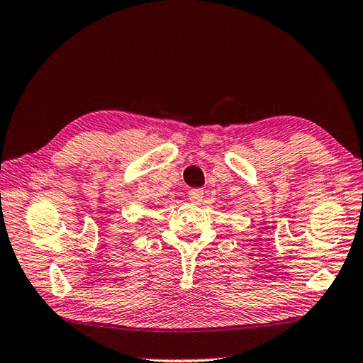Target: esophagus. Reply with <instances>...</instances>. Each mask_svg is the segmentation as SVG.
I'll list each match as a JSON object with an SVG mask.
<instances>
[{
  "instance_id": "34e87169",
  "label": "esophagus",
  "mask_w": 363,
  "mask_h": 363,
  "mask_svg": "<svg viewBox=\"0 0 363 363\" xmlns=\"http://www.w3.org/2000/svg\"><path fill=\"white\" fill-rule=\"evenodd\" d=\"M203 196H204L203 189H194V190L189 191V200L191 203H200L203 200Z\"/></svg>"
}]
</instances>
